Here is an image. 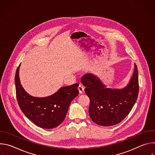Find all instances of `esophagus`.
<instances>
[{"mask_svg":"<svg viewBox=\"0 0 155 155\" xmlns=\"http://www.w3.org/2000/svg\"><path fill=\"white\" fill-rule=\"evenodd\" d=\"M84 87L82 84H80L78 86V90L80 93H83L84 92Z\"/></svg>","mask_w":155,"mask_h":155,"instance_id":"1","label":"esophagus"}]
</instances>
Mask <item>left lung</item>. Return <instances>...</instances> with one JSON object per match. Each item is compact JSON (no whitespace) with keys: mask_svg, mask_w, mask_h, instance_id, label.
<instances>
[{"mask_svg":"<svg viewBox=\"0 0 155 155\" xmlns=\"http://www.w3.org/2000/svg\"><path fill=\"white\" fill-rule=\"evenodd\" d=\"M81 81L90 99V117L99 126H110L120 123L129 114L137 99L139 86L136 64L129 84L121 90L106 87L91 74L84 75Z\"/></svg>","mask_w":155,"mask_h":155,"instance_id":"1","label":"left lung"}]
</instances>
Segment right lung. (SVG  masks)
<instances>
[{
  "instance_id": "1",
  "label": "right lung",
  "mask_w": 155,
  "mask_h": 155,
  "mask_svg": "<svg viewBox=\"0 0 155 155\" xmlns=\"http://www.w3.org/2000/svg\"><path fill=\"white\" fill-rule=\"evenodd\" d=\"M18 66L15 78L16 94L21 111L35 125L51 129L60 125L65 118L72 100L78 95V83L64 86L51 96L45 97H32L22 87Z\"/></svg>"
}]
</instances>
